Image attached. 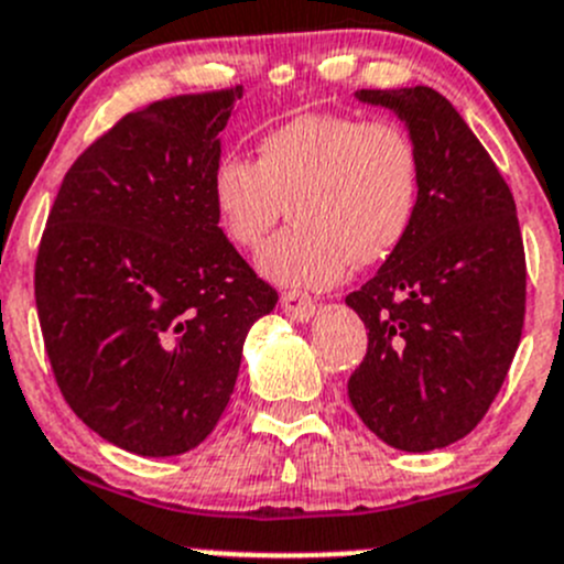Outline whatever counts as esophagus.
Returning a JSON list of instances; mask_svg holds the SVG:
<instances>
[{
  "instance_id": "esophagus-1",
  "label": "esophagus",
  "mask_w": 564,
  "mask_h": 564,
  "mask_svg": "<svg viewBox=\"0 0 564 564\" xmlns=\"http://www.w3.org/2000/svg\"><path fill=\"white\" fill-rule=\"evenodd\" d=\"M281 308L289 319L294 322H308L316 314V300L305 292H283L281 294Z\"/></svg>"
}]
</instances>
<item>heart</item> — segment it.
Listing matches in <instances>:
<instances>
[{
	"mask_svg": "<svg viewBox=\"0 0 564 564\" xmlns=\"http://www.w3.org/2000/svg\"><path fill=\"white\" fill-rule=\"evenodd\" d=\"M209 193L217 226L242 250L292 212L297 223L261 250L259 270L281 286L325 289L352 261L380 264L402 248L421 209L424 162L397 120L305 112L264 131L256 162L223 154Z\"/></svg>",
	"mask_w": 564,
	"mask_h": 564,
	"instance_id": "heart-1",
	"label": "heart"
}]
</instances>
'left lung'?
I'll use <instances>...</instances> for the list:
<instances>
[{"label":"left lung","instance_id":"1","mask_svg":"<svg viewBox=\"0 0 564 564\" xmlns=\"http://www.w3.org/2000/svg\"><path fill=\"white\" fill-rule=\"evenodd\" d=\"M355 96L408 123L424 162V193L402 248L347 294L369 330L347 382L349 402L393 449H444L485 419L521 341L527 256L516 200L438 90Z\"/></svg>","mask_w":564,"mask_h":564}]
</instances>
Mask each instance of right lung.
<instances>
[{"mask_svg": "<svg viewBox=\"0 0 564 564\" xmlns=\"http://www.w3.org/2000/svg\"><path fill=\"white\" fill-rule=\"evenodd\" d=\"M242 87L123 115L68 167L35 259L54 380L93 433L143 457L195 449L278 292L220 231L209 173Z\"/></svg>", "mask_w": 564, "mask_h": 564, "instance_id": "obj_1", "label": "right lung"}]
</instances>
